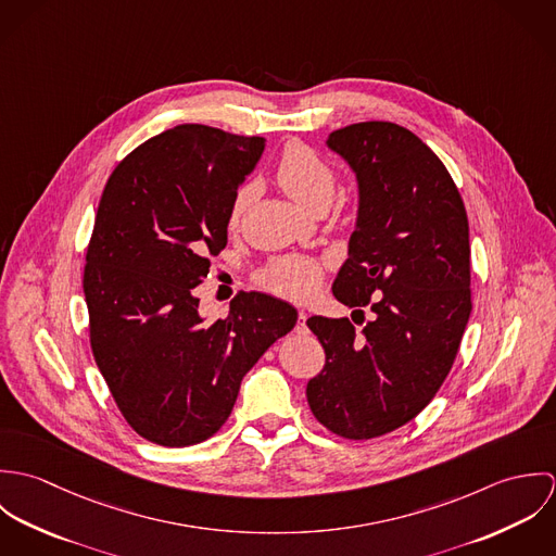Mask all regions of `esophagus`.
I'll return each mask as SVG.
<instances>
[{"label":"esophagus","instance_id":"34e87169","mask_svg":"<svg viewBox=\"0 0 556 556\" xmlns=\"http://www.w3.org/2000/svg\"><path fill=\"white\" fill-rule=\"evenodd\" d=\"M306 318H308V315H306L304 311L298 313V329H300V331H306Z\"/></svg>","mask_w":556,"mask_h":556}]
</instances>
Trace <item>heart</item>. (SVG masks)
I'll list each match as a JSON object with an SVG mask.
<instances>
[{"label": "heart", "instance_id": "1", "mask_svg": "<svg viewBox=\"0 0 556 556\" xmlns=\"http://www.w3.org/2000/svg\"><path fill=\"white\" fill-rule=\"evenodd\" d=\"M276 181L280 188L302 207L311 212H325L336 194L338 175L336 168L315 152L311 146L302 141L289 143L276 164ZM254 194V186H241L231 210H229V227H238L250 199ZM323 269L315 258L302 254H289L274 258L261 274V285L271 293L287 300H308L320 287Z\"/></svg>", "mask_w": 556, "mask_h": 556}]
</instances>
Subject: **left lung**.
Segmentation results:
<instances>
[{"label": "left lung", "mask_w": 556, "mask_h": 556, "mask_svg": "<svg viewBox=\"0 0 556 556\" xmlns=\"http://www.w3.org/2000/svg\"><path fill=\"white\" fill-rule=\"evenodd\" d=\"M327 146L359 184L333 298L372 318L362 331L349 318L306 320L325 349L306 396L329 432L364 441L419 415L454 366L473 311L469 218L450 170L410 130L362 122Z\"/></svg>", "instance_id": "8db88e82"}]
</instances>
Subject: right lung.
Masks as SVG:
<instances>
[{
    "instance_id": "1",
    "label": "right lung",
    "mask_w": 556,
    "mask_h": 556,
    "mask_svg": "<svg viewBox=\"0 0 556 556\" xmlns=\"http://www.w3.org/2000/svg\"><path fill=\"white\" fill-rule=\"evenodd\" d=\"M263 148L181 124L132 150L102 190L83 269L89 344L124 419L156 445L214 437L243 375L298 320L287 302L241 291L207 323L194 298Z\"/></svg>"
}]
</instances>
